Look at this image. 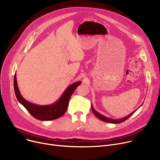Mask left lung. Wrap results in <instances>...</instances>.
Wrapping results in <instances>:
<instances>
[{
  "mask_svg": "<svg viewBox=\"0 0 160 160\" xmlns=\"http://www.w3.org/2000/svg\"><path fill=\"white\" fill-rule=\"evenodd\" d=\"M138 109H137V110H138ZM91 110H92V111H93V113L95 114V115L96 117H97L99 119H100L101 121H104V122H106L114 123V124L121 123V122H122L125 121L126 120L128 119L130 116H132L134 113H135V112H136V110H135V111H133V112L132 113H131L130 115H127V116H126V117H122V118L117 119H111V118H108V117H105L104 115L99 113L98 112H97V111L95 110L93 106H92V104H91Z\"/></svg>",
  "mask_w": 160,
  "mask_h": 160,
  "instance_id": "1",
  "label": "left lung"
}]
</instances>
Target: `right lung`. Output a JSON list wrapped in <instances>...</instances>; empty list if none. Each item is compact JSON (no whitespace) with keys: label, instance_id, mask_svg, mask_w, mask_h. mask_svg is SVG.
Here are the masks:
<instances>
[{"label":"right lung","instance_id":"add662e5","mask_svg":"<svg viewBox=\"0 0 160 160\" xmlns=\"http://www.w3.org/2000/svg\"><path fill=\"white\" fill-rule=\"evenodd\" d=\"M81 83L82 82L73 83L72 84L67 87L58 101L52 104L43 106L32 104L22 97L17 82L16 72L14 76L13 86L15 94L19 102L26 108L34 118L40 121H51L59 118L65 113L71 95Z\"/></svg>","mask_w":160,"mask_h":160}]
</instances>
